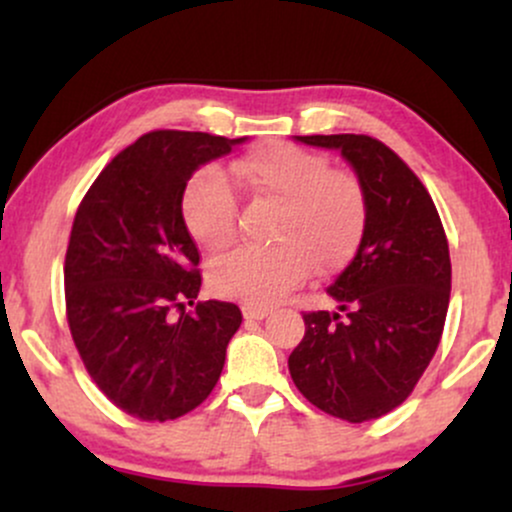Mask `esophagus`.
I'll list each match as a JSON object with an SVG mask.
<instances>
[{
    "instance_id": "34e87169",
    "label": "esophagus",
    "mask_w": 512,
    "mask_h": 512,
    "mask_svg": "<svg viewBox=\"0 0 512 512\" xmlns=\"http://www.w3.org/2000/svg\"><path fill=\"white\" fill-rule=\"evenodd\" d=\"M243 315H245V320H264V317L269 315V308H267V305L245 303L243 305Z\"/></svg>"
}]
</instances>
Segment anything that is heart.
I'll list each match as a JSON object with an SVG mask.
<instances>
[{
	"label": "heart",
	"instance_id": "heart-1",
	"mask_svg": "<svg viewBox=\"0 0 512 512\" xmlns=\"http://www.w3.org/2000/svg\"><path fill=\"white\" fill-rule=\"evenodd\" d=\"M231 173L255 195L279 202L276 243L238 248L209 267L211 289L248 303H274L308 279L342 269L361 245L368 199L361 180L330 168L325 156L269 142L233 161ZM182 221L202 248L221 250L236 238V195L223 170L209 166L182 192Z\"/></svg>",
	"mask_w": 512,
	"mask_h": 512
}]
</instances>
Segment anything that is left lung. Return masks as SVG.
Instances as JSON below:
<instances>
[{
    "instance_id": "8db88e82",
    "label": "left lung",
    "mask_w": 512,
    "mask_h": 512,
    "mask_svg": "<svg viewBox=\"0 0 512 512\" xmlns=\"http://www.w3.org/2000/svg\"><path fill=\"white\" fill-rule=\"evenodd\" d=\"M296 142L339 151L368 199L354 260L330 284L334 310L305 313L289 370L301 395L363 424L404 402L436 354L450 303V250L421 180L366 134H310Z\"/></svg>"
}]
</instances>
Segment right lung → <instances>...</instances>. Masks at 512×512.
<instances>
[{
    "instance_id": "1",
    "label": "right lung",
    "mask_w": 512,
    "mask_h": 512,
    "mask_svg": "<svg viewBox=\"0 0 512 512\" xmlns=\"http://www.w3.org/2000/svg\"><path fill=\"white\" fill-rule=\"evenodd\" d=\"M245 139L144 134L103 168L74 216L64 260L69 330L93 383L137 419L168 421L199 407L243 322L238 305L223 301L184 313L202 276L182 192L195 170Z\"/></svg>"
}]
</instances>
